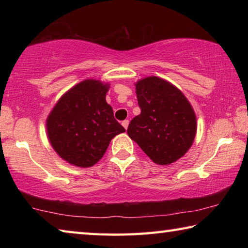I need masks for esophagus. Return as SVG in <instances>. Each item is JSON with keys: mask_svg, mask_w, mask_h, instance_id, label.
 Returning <instances> with one entry per match:
<instances>
[{"mask_svg": "<svg viewBox=\"0 0 248 248\" xmlns=\"http://www.w3.org/2000/svg\"><path fill=\"white\" fill-rule=\"evenodd\" d=\"M123 124L124 128L125 130H127V129H128V125H129V120H124L123 124Z\"/></svg>", "mask_w": 248, "mask_h": 248, "instance_id": "obj_1", "label": "esophagus"}]
</instances>
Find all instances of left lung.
<instances>
[{"mask_svg": "<svg viewBox=\"0 0 248 248\" xmlns=\"http://www.w3.org/2000/svg\"><path fill=\"white\" fill-rule=\"evenodd\" d=\"M141 114L130 121L128 136L158 165H169L194 142L197 124L184 94L164 79L150 77L136 84Z\"/></svg>", "mask_w": 248, "mask_h": 248, "instance_id": "1", "label": "left lung"}]
</instances>
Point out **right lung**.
I'll use <instances>...</instances> for the list:
<instances>
[{"instance_id": "1", "label": "right lung", "mask_w": 248, "mask_h": 248, "mask_svg": "<svg viewBox=\"0 0 248 248\" xmlns=\"http://www.w3.org/2000/svg\"><path fill=\"white\" fill-rule=\"evenodd\" d=\"M108 84L86 79L62 96L47 119L50 143L70 164L90 167L106 152L124 128L106 103Z\"/></svg>"}]
</instances>
